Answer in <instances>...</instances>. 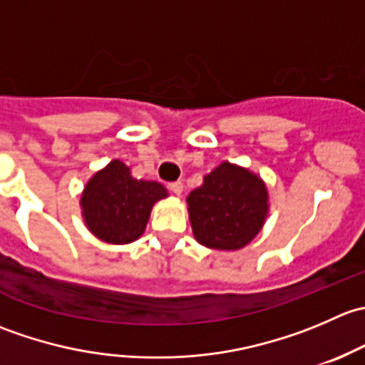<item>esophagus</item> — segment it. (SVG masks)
<instances>
[{
  "instance_id": "obj_1",
  "label": "esophagus",
  "mask_w": 365,
  "mask_h": 365,
  "mask_svg": "<svg viewBox=\"0 0 365 365\" xmlns=\"http://www.w3.org/2000/svg\"><path fill=\"white\" fill-rule=\"evenodd\" d=\"M168 187H169V190H171L173 194H176V196H182V192H183V183L182 182H171Z\"/></svg>"
}]
</instances>
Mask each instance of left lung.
<instances>
[{"mask_svg":"<svg viewBox=\"0 0 365 365\" xmlns=\"http://www.w3.org/2000/svg\"><path fill=\"white\" fill-rule=\"evenodd\" d=\"M187 210L197 244L238 251L251 244L267 222V183L251 169L224 160L187 196Z\"/></svg>","mask_w":365,"mask_h":365,"instance_id":"8db88e82","label":"left lung"}]
</instances>
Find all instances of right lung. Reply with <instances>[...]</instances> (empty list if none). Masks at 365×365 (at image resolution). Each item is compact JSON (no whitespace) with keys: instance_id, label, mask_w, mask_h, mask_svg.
I'll return each instance as SVG.
<instances>
[{"instance_id":"right-lung-1","label":"right lung","mask_w":365,"mask_h":365,"mask_svg":"<svg viewBox=\"0 0 365 365\" xmlns=\"http://www.w3.org/2000/svg\"><path fill=\"white\" fill-rule=\"evenodd\" d=\"M168 196L162 183L134 178L125 162L114 159L84 185L81 215L98 240L125 245L145 233L153 205Z\"/></svg>"}]
</instances>
